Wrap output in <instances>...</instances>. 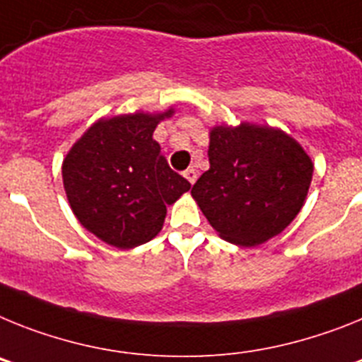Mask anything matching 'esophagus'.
Masks as SVG:
<instances>
[{
  "instance_id": "esophagus-1",
  "label": "esophagus",
  "mask_w": 362,
  "mask_h": 362,
  "mask_svg": "<svg viewBox=\"0 0 362 362\" xmlns=\"http://www.w3.org/2000/svg\"><path fill=\"white\" fill-rule=\"evenodd\" d=\"M184 177L187 178V182H189L191 185H193L194 182H197V171H194L193 168H189L187 171H184Z\"/></svg>"
}]
</instances>
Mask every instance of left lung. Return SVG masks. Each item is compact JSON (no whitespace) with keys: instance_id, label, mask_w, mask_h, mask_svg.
Here are the masks:
<instances>
[{"instance_id":"1","label":"left lung","mask_w":362,"mask_h":362,"mask_svg":"<svg viewBox=\"0 0 362 362\" xmlns=\"http://www.w3.org/2000/svg\"><path fill=\"white\" fill-rule=\"evenodd\" d=\"M209 169L191 194L220 238L255 247L303 209L313 162L282 129L242 122L209 131Z\"/></svg>"}]
</instances>
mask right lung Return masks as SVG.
Returning a JSON list of instances; mask_svg holds the SVG:
<instances>
[{"instance_id":"1","label":"right lung","mask_w":362,"mask_h":362,"mask_svg":"<svg viewBox=\"0 0 362 362\" xmlns=\"http://www.w3.org/2000/svg\"><path fill=\"white\" fill-rule=\"evenodd\" d=\"M163 112L100 118L69 149L62 163L69 206L87 231L118 250L146 244L160 233L168 206L191 184L169 168L156 125Z\"/></svg>"}]
</instances>
